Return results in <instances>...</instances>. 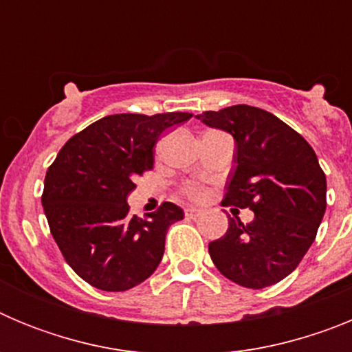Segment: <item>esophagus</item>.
I'll return each mask as SVG.
<instances>
[{
  "mask_svg": "<svg viewBox=\"0 0 352 352\" xmlns=\"http://www.w3.org/2000/svg\"><path fill=\"white\" fill-rule=\"evenodd\" d=\"M199 214H201V210H197V208H186V210H185V217H186V219L195 220L199 217Z\"/></svg>",
  "mask_w": 352,
  "mask_h": 352,
  "instance_id": "obj_1",
  "label": "esophagus"
}]
</instances>
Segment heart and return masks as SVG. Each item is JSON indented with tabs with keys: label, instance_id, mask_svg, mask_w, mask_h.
Segmentation results:
<instances>
[{
	"label": "heart",
	"instance_id": "heart-1",
	"mask_svg": "<svg viewBox=\"0 0 352 352\" xmlns=\"http://www.w3.org/2000/svg\"><path fill=\"white\" fill-rule=\"evenodd\" d=\"M183 194L190 199H201L203 197L204 190L199 183H186V185L183 186Z\"/></svg>",
	"mask_w": 352,
	"mask_h": 352
}]
</instances>
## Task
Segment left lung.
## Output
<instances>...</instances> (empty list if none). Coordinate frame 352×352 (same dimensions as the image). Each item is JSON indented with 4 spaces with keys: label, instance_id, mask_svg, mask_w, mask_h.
<instances>
[{
    "label": "left lung",
    "instance_id": "left-lung-1",
    "mask_svg": "<svg viewBox=\"0 0 352 352\" xmlns=\"http://www.w3.org/2000/svg\"><path fill=\"white\" fill-rule=\"evenodd\" d=\"M197 120L234 138L223 203L254 211L250 223L229 220L226 234L208 245L211 261L238 285L270 287L296 270L324 217L326 176L316 151L259 107L232 105Z\"/></svg>",
    "mask_w": 352,
    "mask_h": 352
}]
</instances>
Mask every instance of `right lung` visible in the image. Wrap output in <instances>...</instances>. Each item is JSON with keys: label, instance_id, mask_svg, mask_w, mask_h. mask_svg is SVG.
Instances as JSON below:
<instances>
[{"label": "right lung", "instance_id": "add662e5", "mask_svg": "<svg viewBox=\"0 0 352 352\" xmlns=\"http://www.w3.org/2000/svg\"><path fill=\"white\" fill-rule=\"evenodd\" d=\"M190 113L113 114L67 144L47 169L42 206L49 229L74 272L102 291H126L160 264L169 226L183 210L164 203L144 219L129 213L135 178L153 167L160 133Z\"/></svg>", "mask_w": 352, "mask_h": 352}]
</instances>
